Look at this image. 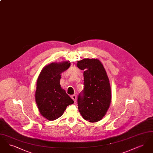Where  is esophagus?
Listing matches in <instances>:
<instances>
[{"label": "esophagus", "instance_id": "esophagus-1", "mask_svg": "<svg viewBox=\"0 0 153 153\" xmlns=\"http://www.w3.org/2000/svg\"><path fill=\"white\" fill-rule=\"evenodd\" d=\"M71 98L73 99V100H74V102H76V99H77V97H76V95H72V96H71Z\"/></svg>", "mask_w": 153, "mask_h": 153}]
</instances>
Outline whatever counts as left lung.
<instances>
[{
    "label": "left lung",
    "instance_id": "left-lung-1",
    "mask_svg": "<svg viewBox=\"0 0 153 153\" xmlns=\"http://www.w3.org/2000/svg\"><path fill=\"white\" fill-rule=\"evenodd\" d=\"M77 66L84 71V88L77 99L79 111L85 120L97 122L105 115L111 102L108 77L98 59L84 58L78 61Z\"/></svg>",
    "mask_w": 153,
    "mask_h": 153
}]
</instances>
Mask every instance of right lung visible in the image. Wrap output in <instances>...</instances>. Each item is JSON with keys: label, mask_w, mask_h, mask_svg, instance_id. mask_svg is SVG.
<instances>
[{"label": "right lung", "mask_w": 153, "mask_h": 153, "mask_svg": "<svg viewBox=\"0 0 153 153\" xmlns=\"http://www.w3.org/2000/svg\"><path fill=\"white\" fill-rule=\"evenodd\" d=\"M71 66L69 61L51 62L45 66L36 81V102L41 115L49 120L61 117L74 101L60 85L61 74Z\"/></svg>", "instance_id": "1"}]
</instances>
